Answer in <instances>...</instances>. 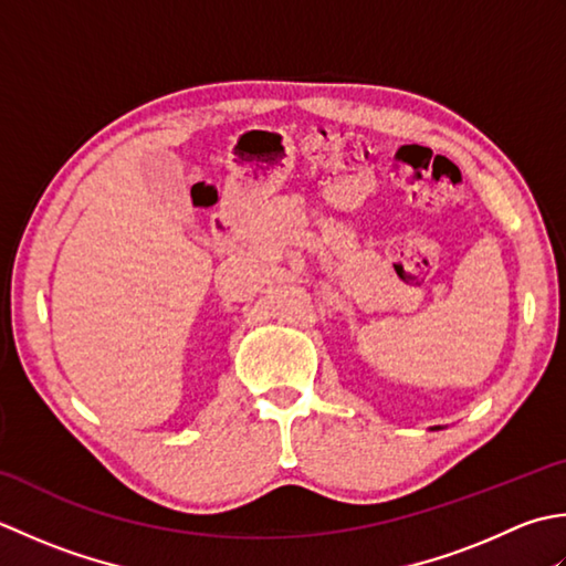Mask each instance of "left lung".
Wrapping results in <instances>:
<instances>
[{"instance_id": "1", "label": "left lung", "mask_w": 566, "mask_h": 566, "mask_svg": "<svg viewBox=\"0 0 566 566\" xmlns=\"http://www.w3.org/2000/svg\"><path fill=\"white\" fill-rule=\"evenodd\" d=\"M434 430H440V428H434Z\"/></svg>"}]
</instances>
